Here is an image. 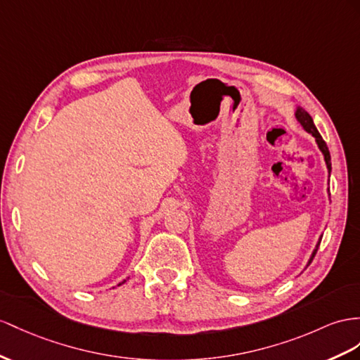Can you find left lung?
Instances as JSON below:
<instances>
[{"instance_id":"1","label":"left lung","mask_w":360,"mask_h":360,"mask_svg":"<svg viewBox=\"0 0 360 360\" xmlns=\"http://www.w3.org/2000/svg\"><path fill=\"white\" fill-rule=\"evenodd\" d=\"M295 118H297V122L302 126L304 131L309 132L311 136H315V141H316V144H318V147H319V150H321V153H322V155H324V161H326V164H327L328 176H330V172H331V161H330V152H328V147H327L326 141L322 140V136L319 135V132H318V129H316L315 123H313V118L309 115L307 110L304 109V108H301V106H297V110H295ZM321 238H322V237H319V240H318V243H316V246H315V250H313V252H311V255H310V259H309L307 266L311 263L313 257L316 255V251H318L319 243H321Z\"/></svg>"}]
</instances>
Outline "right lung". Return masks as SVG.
<instances>
[{
    "label": "right lung",
    "mask_w": 360,
    "mask_h": 360,
    "mask_svg": "<svg viewBox=\"0 0 360 360\" xmlns=\"http://www.w3.org/2000/svg\"><path fill=\"white\" fill-rule=\"evenodd\" d=\"M123 283H126V280H124V281H123ZM123 283H118V285H122V284H123Z\"/></svg>",
    "instance_id": "add662e5"
}]
</instances>
